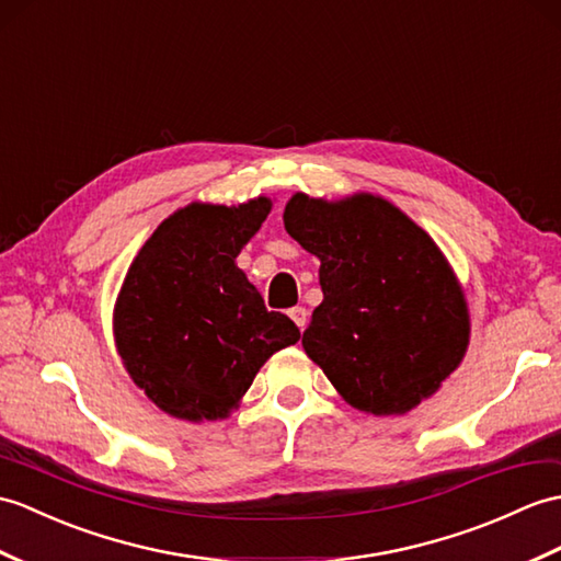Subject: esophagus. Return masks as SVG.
<instances>
[{"label": "esophagus", "instance_id": "34e87169", "mask_svg": "<svg viewBox=\"0 0 561 561\" xmlns=\"http://www.w3.org/2000/svg\"><path fill=\"white\" fill-rule=\"evenodd\" d=\"M289 318L296 322L298 330H306V322H308V310L304 306H296L289 310Z\"/></svg>", "mask_w": 561, "mask_h": 561}]
</instances>
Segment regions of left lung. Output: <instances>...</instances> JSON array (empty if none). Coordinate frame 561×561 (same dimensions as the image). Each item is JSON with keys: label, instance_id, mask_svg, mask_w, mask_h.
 I'll return each instance as SVG.
<instances>
[{"label": "left lung", "instance_id": "1", "mask_svg": "<svg viewBox=\"0 0 561 561\" xmlns=\"http://www.w3.org/2000/svg\"><path fill=\"white\" fill-rule=\"evenodd\" d=\"M284 229L320 257L322 304L301 344L344 401L403 415L433 397L471 334L461 284L437 243L370 193L336 203L296 193Z\"/></svg>", "mask_w": 561, "mask_h": 561}]
</instances>
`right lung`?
<instances>
[{"mask_svg": "<svg viewBox=\"0 0 561 561\" xmlns=\"http://www.w3.org/2000/svg\"><path fill=\"white\" fill-rule=\"evenodd\" d=\"M272 210L191 203L169 215L134 257L114 306L116 351L150 401L181 421L227 419L296 324L267 310L237 255Z\"/></svg>", "mask_w": 561, "mask_h": 561, "instance_id": "obj_1", "label": "right lung"}]
</instances>
